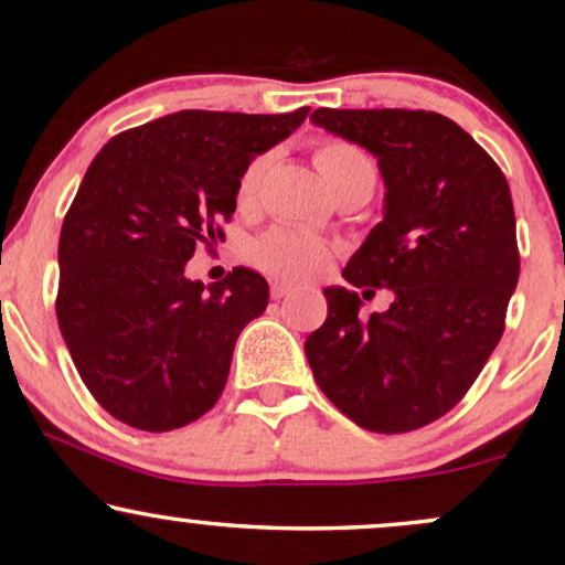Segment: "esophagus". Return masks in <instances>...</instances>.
<instances>
[{
    "label": "esophagus",
    "mask_w": 565,
    "mask_h": 565,
    "mask_svg": "<svg viewBox=\"0 0 565 565\" xmlns=\"http://www.w3.org/2000/svg\"><path fill=\"white\" fill-rule=\"evenodd\" d=\"M291 289H294L291 284H286V281H274V284H271V297H274V299H284L286 294H291Z\"/></svg>",
    "instance_id": "1"
}]
</instances>
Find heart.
Listing matches in <instances>:
<instances>
[{
    "mask_svg": "<svg viewBox=\"0 0 565 565\" xmlns=\"http://www.w3.org/2000/svg\"><path fill=\"white\" fill-rule=\"evenodd\" d=\"M315 163L328 179V184L335 189V194L348 192V189H363L371 194L376 186V166L369 153L351 140H322L315 148ZM268 169H271V153L256 156L245 166L241 181H237V204L250 206L258 200ZM250 260L253 266L276 279L309 281L328 268L330 245L315 235L297 233V230H271L253 243Z\"/></svg>",
    "mask_w": 565,
    "mask_h": 565,
    "instance_id": "b5f03b06",
    "label": "heart"
}]
</instances>
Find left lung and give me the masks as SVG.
<instances>
[{"label": "left lung", "mask_w": 565, "mask_h": 565, "mask_svg": "<svg viewBox=\"0 0 565 565\" xmlns=\"http://www.w3.org/2000/svg\"><path fill=\"white\" fill-rule=\"evenodd\" d=\"M309 120L379 158L384 220L343 279L394 291L392 307L365 320L359 291L324 289L328 320L305 343L309 369L363 430H419L463 399L504 332L520 279L510 184L438 113L320 107Z\"/></svg>", "instance_id": "obj_1"}]
</instances>
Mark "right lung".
Instances as JSON below:
<instances>
[{"instance_id":"right-lung-1","label":"right lung","mask_w":565,"mask_h":565,"mask_svg":"<svg viewBox=\"0 0 565 565\" xmlns=\"http://www.w3.org/2000/svg\"><path fill=\"white\" fill-rule=\"evenodd\" d=\"M307 115L181 109L115 135L84 173L61 227L55 315L78 376L115 419L166 433L217 404L268 284L237 266L204 289L184 266L225 237L245 166Z\"/></svg>"}]
</instances>
